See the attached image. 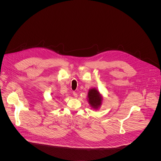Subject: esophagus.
Wrapping results in <instances>:
<instances>
[{
    "label": "esophagus",
    "instance_id": "obj_1",
    "mask_svg": "<svg viewBox=\"0 0 161 161\" xmlns=\"http://www.w3.org/2000/svg\"><path fill=\"white\" fill-rule=\"evenodd\" d=\"M73 95L74 96V97H75V98H77V93H76V92H73Z\"/></svg>",
    "mask_w": 161,
    "mask_h": 161
}]
</instances>
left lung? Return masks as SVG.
Returning a JSON list of instances; mask_svg holds the SVG:
<instances>
[{
	"label": "left lung",
	"mask_w": 161,
	"mask_h": 161,
	"mask_svg": "<svg viewBox=\"0 0 161 161\" xmlns=\"http://www.w3.org/2000/svg\"><path fill=\"white\" fill-rule=\"evenodd\" d=\"M87 100L92 108L97 110L102 105L103 97L97 89L92 88L89 91Z\"/></svg>",
	"instance_id": "1"
}]
</instances>
